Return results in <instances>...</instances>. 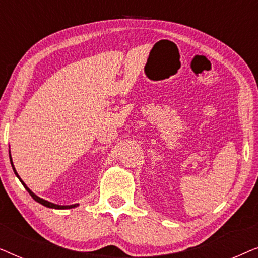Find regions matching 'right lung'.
I'll use <instances>...</instances> for the list:
<instances>
[{
	"label": "right lung",
	"instance_id": "right-lung-1",
	"mask_svg": "<svg viewBox=\"0 0 258 258\" xmlns=\"http://www.w3.org/2000/svg\"><path fill=\"white\" fill-rule=\"evenodd\" d=\"M9 157H10V163H12V167H13V170H14V172H15V175L17 176V178L20 179L21 181V183H22L23 184V186L24 188H26V190L28 192H29V195L33 197V199L36 201V202H38L40 204H42V206H44V207H47V208H51V209H72V208H76V207H79V203H76V204H70V206H59V204H55V203H51V202H49V201H47V200H43V199H41V197H38L37 195H35V194L31 191V190L28 188L27 186V184L26 183H24L22 179H21V177L19 176V174H17V171H16V169H15V167H14V163H13V160H12V156H10L9 155Z\"/></svg>",
	"mask_w": 258,
	"mask_h": 258
}]
</instances>
